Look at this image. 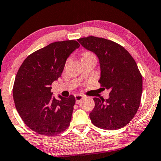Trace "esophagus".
<instances>
[{"instance_id":"esophagus-1","label":"esophagus","mask_w":161,"mask_h":161,"mask_svg":"<svg viewBox=\"0 0 161 161\" xmlns=\"http://www.w3.org/2000/svg\"><path fill=\"white\" fill-rule=\"evenodd\" d=\"M75 99H76V103H77V104H78V103H80V102L82 101L83 99H84V97H83L82 95H79V94H77V95L75 96Z\"/></svg>"}]
</instances>
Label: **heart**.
Returning a JSON list of instances; mask_svg holds the SVG:
<instances>
[{"instance_id": "obj_1", "label": "heart", "mask_w": 161, "mask_h": 161, "mask_svg": "<svg viewBox=\"0 0 161 161\" xmlns=\"http://www.w3.org/2000/svg\"><path fill=\"white\" fill-rule=\"evenodd\" d=\"M91 55H93V54L91 53H90V52H85V53H82V57L91 56Z\"/></svg>"}]
</instances>
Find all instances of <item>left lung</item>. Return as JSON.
I'll return each instance as SVG.
<instances>
[{
  "label": "left lung",
  "instance_id": "1",
  "mask_svg": "<svg viewBox=\"0 0 161 161\" xmlns=\"http://www.w3.org/2000/svg\"><path fill=\"white\" fill-rule=\"evenodd\" d=\"M85 49L94 53L100 64L99 82L109 89V98H93L95 106L90 113L92 123L105 130H117L127 125L139 108L143 78L137 63L123 46L103 38H79Z\"/></svg>",
  "mask_w": 161,
  "mask_h": 161
}]
</instances>
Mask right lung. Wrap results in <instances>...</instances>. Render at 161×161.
Instances as JSON below:
<instances>
[{
    "label": "right lung",
    "instance_id": "add662e5",
    "mask_svg": "<svg viewBox=\"0 0 161 161\" xmlns=\"http://www.w3.org/2000/svg\"><path fill=\"white\" fill-rule=\"evenodd\" d=\"M79 46L75 40L53 42L26 57L18 71L13 90L15 108L24 123L41 135H57L70 125L76 99L59 95L56 99L50 86Z\"/></svg>",
    "mask_w": 161,
    "mask_h": 161
}]
</instances>
